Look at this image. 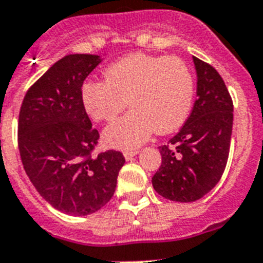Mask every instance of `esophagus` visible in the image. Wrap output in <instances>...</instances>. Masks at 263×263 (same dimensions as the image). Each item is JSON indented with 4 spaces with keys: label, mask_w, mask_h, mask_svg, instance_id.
Wrapping results in <instances>:
<instances>
[{
    "label": "esophagus",
    "mask_w": 263,
    "mask_h": 263,
    "mask_svg": "<svg viewBox=\"0 0 263 263\" xmlns=\"http://www.w3.org/2000/svg\"><path fill=\"white\" fill-rule=\"evenodd\" d=\"M139 151L138 150H127L124 151V157L127 161H129V159H132V158L135 157V155H138Z\"/></svg>",
    "instance_id": "1"
}]
</instances>
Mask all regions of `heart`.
<instances>
[{
  "mask_svg": "<svg viewBox=\"0 0 263 263\" xmlns=\"http://www.w3.org/2000/svg\"><path fill=\"white\" fill-rule=\"evenodd\" d=\"M194 98V77L178 57L135 52L113 62L104 82L86 81L81 102L95 121H112L124 108L132 109L104 132L108 146L134 148L154 131L168 134L186 120Z\"/></svg>",
  "mask_w": 263,
  "mask_h": 263,
  "instance_id": "1",
  "label": "heart"
}]
</instances>
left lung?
I'll return each mask as SVG.
<instances>
[{"label":"left lung","mask_w":263,"mask_h":263,"mask_svg":"<svg viewBox=\"0 0 263 263\" xmlns=\"http://www.w3.org/2000/svg\"><path fill=\"white\" fill-rule=\"evenodd\" d=\"M197 100L180 132L159 147L162 163L153 186L162 197L192 202L220 181L231 143L234 105L220 74L193 57Z\"/></svg>","instance_id":"8db88e82"}]
</instances>
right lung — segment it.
<instances>
[{
	"mask_svg": "<svg viewBox=\"0 0 263 263\" xmlns=\"http://www.w3.org/2000/svg\"><path fill=\"white\" fill-rule=\"evenodd\" d=\"M98 55H66L27 91L18 115V150L36 191L72 216L97 212L112 198L124 165L120 151L93 155L100 134L81 102Z\"/></svg>",
	"mask_w": 263,
	"mask_h": 263,
	"instance_id": "obj_1",
	"label": "right lung"
}]
</instances>
